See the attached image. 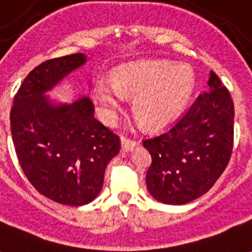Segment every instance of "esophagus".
Returning a JSON list of instances; mask_svg holds the SVG:
<instances>
[{"label": "esophagus", "mask_w": 252, "mask_h": 252, "mask_svg": "<svg viewBox=\"0 0 252 252\" xmlns=\"http://www.w3.org/2000/svg\"><path fill=\"white\" fill-rule=\"evenodd\" d=\"M137 145V142L133 141V140H129V138L123 137L122 138V150L123 152H129Z\"/></svg>", "instance_id": "obj_1"}]
</instances>
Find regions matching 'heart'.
<instances>
[{
	"label": "heart",
	"mask_w": 252,
	"mask_h": 252,
	"mask_svg": "<svg viewBox=\"0 0 252 252\" xmlns=\"http://www.w3.org/2000/svg\"><path fill=\"white\" fill-rule=\"evenodd\" d=\"M193 90V76L186 65L167 61H137L119 66L112 80L98 78L93 96L99 114L114 122L126 96L133 98V112L148 129H161L178 118Z\"/></svg>",
	"instance_id": "1"
}]
</instances>
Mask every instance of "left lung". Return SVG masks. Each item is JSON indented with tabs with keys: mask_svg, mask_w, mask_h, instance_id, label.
I'll use <instances>...</instances> for the list:
<instances>
[{
	"mask_svg": "<svg viewBox=\"0 0 252 252\" xmlns=\"http://www.w3.org/2000/svg\"><path fill=\"white\" fill-rule=\"evenodd\" d=\"M208 86L175 126L144 140L152 156L146 187L163 204L183 205L207 193L230 161L234 104L216 73Z\"/></svg>",
	"mask_w": 252,
	"mask_h": 252,
	"instance_id": "obj_1",
	"label": "left lung"
}]
</instances>
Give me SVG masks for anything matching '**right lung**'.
<instances>
[{
    "mask_svg": "<svg viewBox=\"0 0 252 252\" xmlns=\"http://www.w3.org/2000/svg\"><path fill=\"white\" fill-rule=\"evenodd\" d=\"M86 55L52 59L30 72L10 112L18 161L30 183L64 205H85L99 195L108 162L119 153L116 134L94 118L89 96L57 103L47 95Z\"/></svg>",
    "mask_w": 252,
    "mask_h": 252,
    "instance_id": "obj_1",
    "label": "right lung"
}]
</instances>
